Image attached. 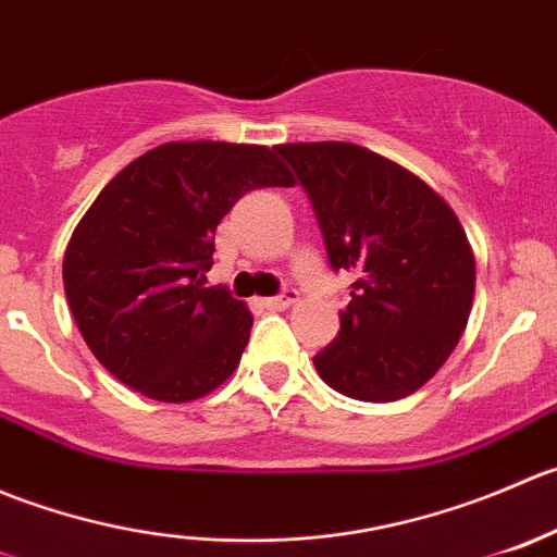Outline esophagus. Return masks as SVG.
I'll use <instances>...</instances> for the list:
<instances>
[{
    "mask_svg": "<svg viewBox=\"0 0 557 557\" xmlns=\"http://www.w3.org/2000/svg\"><path fill=\"white\" fill-rule=\"evenodd\" d=\"M292 302H297V289H284L276 297H268L265 306L276 308V311H284V308H289Z\"/></svg>",
    "mask_w": 557,
    "mask_h": 557,
    "instance_id": "obj_1",
    "label": "esophagus"
}]
</instances>
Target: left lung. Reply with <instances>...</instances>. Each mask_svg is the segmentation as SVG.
Masks as SVG:
<instances>
[{"label":"left lung","instance_id":"1","mask_svg":"<svg viewBox=\"0 0 557 557\" xmlns=\"http://www.w3.org/2000/svg\"><path fill=\"white\" fill-rule=\"evenodd\" d=\"M327 262L355 276L341 330L313 368L335 393L387 404L417 393L463 335L476 265L453 208L400 164L351 143H284Z\"/></svg>","mask_w":557,"mask_h":557}]
</instances>
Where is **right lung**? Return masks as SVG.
Returning <instances> with one entry per match:
<instances>
[{
  "instance_id": "1",
  "label": "right lung",
  "mask_w": 557,
  "mask_h": 557,
  "mask_svg": "<svg viewBox=\"0 0 557 557\" xmlns=\"http://www.w3.org/2000/svg\"><path fill=\"white\" fill-rule=\"evenodd\" d=\"M262 186H292L271 148L164 143L91 202L64 251V292L94 357L126 387L186 404L238 368L255 319L206 273L219 222Z\"/></svg>"
}]
</instances>
